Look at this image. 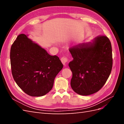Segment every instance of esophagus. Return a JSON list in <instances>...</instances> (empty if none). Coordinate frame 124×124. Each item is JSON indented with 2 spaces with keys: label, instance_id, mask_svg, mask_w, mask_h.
Instances as JSON below:
<instances>
[{
  "label": "esophagus",
  "instance_id": "1",
  "mask_svg": "<svg viewBox=\"0 0 124 124\" xmlns=\"http://www.w3.org/2000/svg\"><path fill=\"white\" fill-rule=\"evenodd\" d=\"M68 61V58L66 57V56H63V57L61 58V62L63 63V65H66Z\"/></svg>",
  "mask_w": 124,
  "mask_h": 124
}]
</instances>
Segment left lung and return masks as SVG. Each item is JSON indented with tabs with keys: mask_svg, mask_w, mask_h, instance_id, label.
I'll return each instance as SVG.
<instances>
[{
	"mask_svg": "<svg viewBox=\"0 0 124 124\" xmlns=\"http://www.w3.org/2000/svg\"><path fill=\"white\" fill-rule=\"evenodd\" d=\"M73 58L69 63L72 72L71 88L78 94H93L103 87L111 73L112 46L107 37H96L91 42L70 48Z\"/></svg>",
	"mask_w": 124,
	"mask_h": 124,
	"instance_id": "8db88e82",
	"label": "left lung"
}]
</instances>
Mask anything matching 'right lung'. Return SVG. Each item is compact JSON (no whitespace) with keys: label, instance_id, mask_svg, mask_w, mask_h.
Here are the masks:
<instances>
[{"label":"right lung","instance_id":"1","mask_svg":"<svg viewBox=\"0 0 124 124\" xmlns=\"http://www.w3.org/2000/svg\"><path fill=\"white\" fill-rule=\"evenodd\" d=\"M28 36L18 35L11 46L12 74L17 85L26 93L43 96L52 89L63 65L58 56L48 54Z\"/></svg>","mask_w":124,"mask_h":124}]
</instances>
